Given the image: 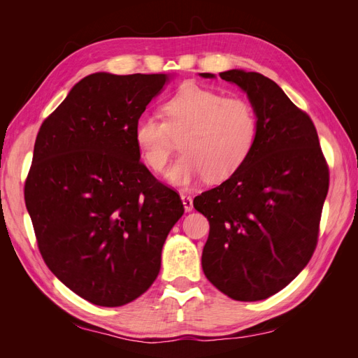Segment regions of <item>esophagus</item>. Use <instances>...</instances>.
I'll return each mask as SVG.
<instances>
[{
	"mask_svg": "<svg viewBox=\"0 0 358 358\" xmlns=\"http://www.w3.org/2000/svg\"><path fill=\"white\" fill-rule=\"evenodd\" d=\"M180 200H182V203H183V209H185V212H191V210L194 209L192 199H191L189 196H187V194H182Z\"/></svg>",
	"mask_w": 358,
	"mask_h": 358,
	"instance_id": "esophagus-1",
	"label": "esophagus"
}]
</instances>
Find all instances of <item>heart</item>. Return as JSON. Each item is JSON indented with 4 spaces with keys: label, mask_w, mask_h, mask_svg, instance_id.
I'll use <instances>...</instances> for the list:
<instances>
[{
    "label": "heart",
    "mask_w": 358,
    "mask_h": 358,
    "mask_svg": "<svg viewBox=\"0 0 358 358\" xmlns=\"http://www.w3.org/2000/svg\"><path fill=\"white\" fill-rule=\"evenodd\" d=\"M166 121L140 115L134 142L145 164L155 173L166 169L182 136V155L167 171L173 185L188 187L203 178L216 183L233 176L252 154L258 121L243 99H225L199 83H185L162 104Z\"/></svg>",
    "instance_id": "b5f03b06"
}]
</instances>
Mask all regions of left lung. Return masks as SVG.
Instances as JSON below:
<instances>
[{
  "mask_svg": "<svg viewBox=\"0 0 358 358\" xmlns=\"http://www.w3.org/2000/svg\"><path fill=\"white\" fill-rule=\"evenodd\" d=\"M220 76L246 92L258 134L245 164L194 199V208L210 225L201 266L225 296L257 301L285 288L309 263L329 191V167L310 117L273 80L245 70Z\"/></svg>",
  "mask_w": 358,
  "mask_h": 358,
  "instance_id": "obj_1",
  "label": "left lung"
}]
</instances>
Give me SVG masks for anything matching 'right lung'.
Listing matches in <instances>:
<instances>
[{
    "label": "right lung",
    "instance_id": "add662e5",
    "mask_svg": "<svg viewBox=\"0 0 358 358\" xmlns=\"http://www.w3.org/2000/svg\"><path fill=\"white\" fill-rule=\"evenodd\" d=\"M169 74L94 73L76 83L36 138L25 204L48 267L99 306L154 284L183 215L176 191L140 162L134 124Z\"/></svg>",
    "mask_w": 358,
    "mask_h": 358
}]
</instances>
